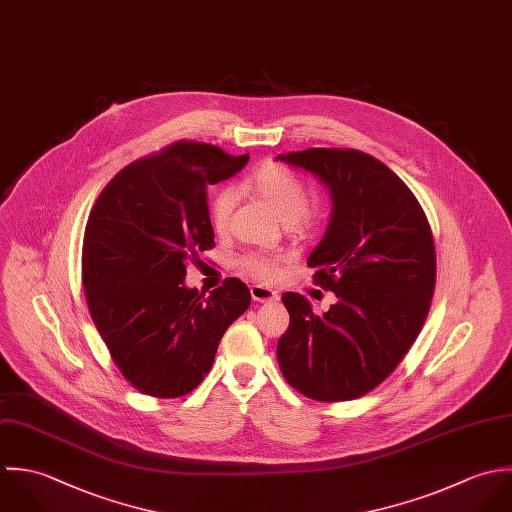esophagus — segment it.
I'll use <instances>...</instances> for the list:
<instances>
[{"label":"esophagus","instance_id":"1","mask_svg":"<svg viewBox=\"0 0 512 512\" xmlns=\"http://www.w3.org/2000/svg\"><path fill=\"white\" fill-rule=\"evenodd\" d=\"M251 299L255 303H271V301H277L279 299V293L269 289V287H261V285H253L251 287Z\"/></svg>","mask_w":512,"mask_h":512}]
</instances>
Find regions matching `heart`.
<instances>
[{
  "label": "heart",
  "mask_w": 512,
  "mask_h": 512,
  "mask_svg": "<svg viewBox=\"0 0 512 512\" xmlns=\"http://www.w3.org/2000/svg\"><path fill=\"white\" fill-rule=\"evenodd\" d=\"M241 192L267 205L281 221L291 227H303L310 219L308 211V190L305 182L287 166L265 164L255 170L241 184ZM235 205V194L223 190L217 194L211 205V223L217 233H225L229 227L231 211ZM283 255L249 251L237 257L235 267L241 275L253 281H273L279 275Z\"/></svg>",
  "instance_id": "obj_1"
}]
</instances>
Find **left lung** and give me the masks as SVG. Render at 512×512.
<instances>
[{"mask_svg":"<svg viewBox=\"0 0 512 512\" xmlns=\"http://www.w3.org/2000/svg\"><path fill=\"white\" fill-rule=\"evenodd\" d=\"M277 160L330 192V221L307 265L338 299L316 314L303 295H283L291 324L277 344L279 368L307 398L356 400L396 370L425 322L435 289L431 227L408 186L370 154L310 148Z\"/></svg>","mask_w":512,"mask_h":512,"instance_id":"1","label":"left lung"}]
</instances>
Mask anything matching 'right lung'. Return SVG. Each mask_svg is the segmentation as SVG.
I'll return each mask as SVG.
<instances>
[{
    "label": "right lung",
    "instance_id": "add662e5",
    "mask_svg": "<svg viewBox=\"0 0 512 512\" xmlns=\"http://www.w3.org/2000/svg\"><path fill=\"white\" fill-rule=\"evenodd\" d=\"M247 162L249 154L178 142L120 170L89 215L87 305L112 360L142 394L192 392L227 326L251 305L247 285L235 277L207 297L184 283L186 265L213 247L207 186Z\"/></svg>",
    "mask_w": 512,
    "mask_h": 512
}]
</instances>
